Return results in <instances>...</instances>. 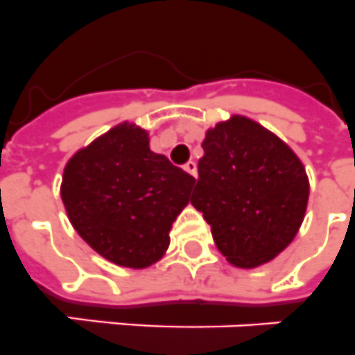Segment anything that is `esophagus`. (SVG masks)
Listing matches in <instances>:
<instances>
[{"instance_id":"obj_1","label":"esophagus","mask_w":355,"mask_h":355,"mask_svg":"<svg viewBox=\"0 0 355 355\" xmlns=\"http://www.w3.org/2000/svg\"><path fill=\"white\" fill-rule=\"evenodd\" d=\"M184 169H186V171L189 173V175H193V177H196V164L193 162V160H189V162H187L186 166H184Z\"/></svg>"}]
</instances>
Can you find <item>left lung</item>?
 <instances>
[{"instance_id":"1","label":"left lung","mask_w":355,"mask_h":355,"mask_svg":"<svg viewBox=\"0 0 355 355\" xmlns=\"http://www.w3.org/2000/svg\"><path fill=\"white\" fill-rule=\"evenodd\" d=\"M191 204L229 263H267L296 236L309 202L302 160L258 122L233 115L207 130Z\"/></svg>"}]
</instances>
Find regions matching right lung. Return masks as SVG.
<instances>
[{
  "mask_svg": "<svg viewBox=\"0 0 355 355\" xmlns=\"http://www.w3.org/2000/svg\"><path fill=\"white\" fill-rule=\"evenodd\" d=\"M193 184L189 173L150 150L146 130L122 122L68 160L61 198L94 251L121 267L144 269L168 249Z\"/></svg>",
  "mask_w": 355,
  "mask_h": 355,
  "instance_id": "obj_1",
  "label": "right lung"
}]
</instances>
